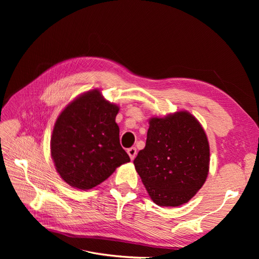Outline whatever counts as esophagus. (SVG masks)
Here are the masks:
<instances>
[{"label": "esophagus", "mask_w": 259, "mask_h": 259, "mask_svg": "<svg viewBox=\"0 0 259 259\" xmlns=\"http://www.w3.org/2000/svg\"><path fill=\"white\" fill-rule=\"evenodd\" d=\"M127 153H128V155H130L131 160H134V159H135V156H136V154H137L136 148H135V147H132V148L127 149Z\"/></svg>", "instance_id": "1"}]
</instances>
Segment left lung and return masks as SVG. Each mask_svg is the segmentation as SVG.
I'll use <instances>...</instances> for the list:
<instances>
[{"instance_id":"left-lung-1","label":"left lung","mask_w":259,"mask_h":259,"mask_svg":"<svg viewBox=\"0 0 259 259\" xmlns=\"http://www.w3.org/2000/svg\"><path fill=\"white\" fill-rule=\"evenodd\" d=\"M146 147L135 168L152 201L159 206L187 203L205 183L209 146L204 130L186 111L149 121Z\"/></svg>"}]
</instances>
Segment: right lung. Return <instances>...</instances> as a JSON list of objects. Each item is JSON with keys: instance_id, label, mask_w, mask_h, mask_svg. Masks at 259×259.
I'll return each mask as SVG.
<instances>
[{"instance_id": "1", "label": "right lung", "mask_w": 259, "mask_h": 259, "mask_svg": "<svg viewBox=\"0 0 259 259\" xmlns=\"http://www.w3.org/2000/svg\"><path fill=\"white\" fill-rule=\"evenodd\" d=\"M117 112L119 107L94 90L73 100L58 116L51 153L60 177L71 187L92 189L131 161L120 144Z\"/></svg>"}]
</instances>
